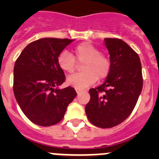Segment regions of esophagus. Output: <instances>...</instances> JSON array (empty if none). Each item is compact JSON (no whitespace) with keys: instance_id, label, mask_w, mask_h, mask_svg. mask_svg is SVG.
Masks as SVG:
<instances>
[{"instance_id":"esophagus-1","label":"esophagus","mask_w":159,"mask_h":159,"mask_svg":"<svg viewBox=\"0 0 159 159\" xmlns=\"http://www.w3.org/2000/svg\"><path fill=\"white\" fill-rule=\"evenodd\" d=\"M75 91H76L77 94H79V93H80V92H82L83 90L82 89H80V88H75Z\"/></svg>"}]
</instances>
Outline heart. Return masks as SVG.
Segmentation results:
<instances>
[{
  "label": "heart",
  "instance_id": "b5f03b06",
  "mask_svg": "<svg viewBox=\"0 0 159 159\" xmlns=\"http://www.w3.org/2000/svg\"><path fill=\"white\" fill-rule=\"evenodd\" d=\"M71 55L64 51L57 57V64L65 73H72L76 68V61L82 64L83 72L76 73L67 79V84L75 88L83 89L109 75L111 61L107 55L100 53L99 48L88 42L79 43L73 48Z\"/></svg>",
  "mask_w": 159,
  "mask_h": 159
}]
</instances>
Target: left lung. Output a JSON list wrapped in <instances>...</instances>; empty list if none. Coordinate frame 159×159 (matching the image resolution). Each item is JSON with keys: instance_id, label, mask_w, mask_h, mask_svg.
I'll list each match as a JSON object with an SVG mask.
<instances>
[{"instance_id": "8db88e82", "label": "left lung", "mask_w": 159, "mask_h": 159, "mask_svg": "<svg viewBox=\"0 0 159 159\" xmlns=\"http://www.w3.org/2000/svg\"><path fill=\"white\" fill-rule=\"evenodd\" d=\"M111 70L102 85L91 88L86 105L88 119L101 128H111L129 117L143 89L142 65L139 55L123 40L105 38Z\"/></svg>"}]
</instances>
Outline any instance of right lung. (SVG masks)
Listing matches in <instances>:
<instances>
[{"label": "right lung", "instance_id": "add662e5", "mask_svg": "<svg viewBox=\"0 0 159 159\" xmlns=\"http://www.w3.org/2000/svg\"><path fill=\"white\" fill-rule=\"evenodd\" d=\"M73 40L42 38L25 47L14 65L13 92L26 117L42 127L63 119L77 93L71 87L58 89L65 81L57 57Z\"/></svg>", "mask_w": 159, "mask_h": 159}]
</instances>
